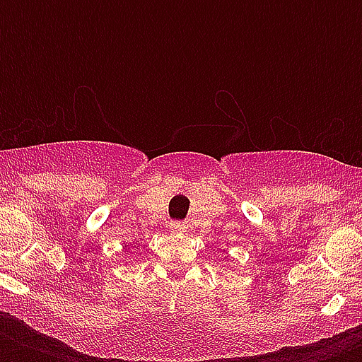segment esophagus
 I'll list each match as a JSON object with an SVG mask.
<instances>
[{
    "mask_svg": "<svg viewBox=\"0 0 362 362\" xmlns=\"http://www.w3.org/2000/svg\"><path fill=\"white\" fill-rule=\"evenodd\" d=\"M170 231L173 233H184L186 231V226L182 221H170Z\"/></svg>",
    "mask_w": 362,
    "mask_h": 362,
    "instance_id": "obj_1",
    "label": "esophagus"
}]
</instances>
